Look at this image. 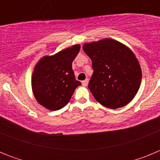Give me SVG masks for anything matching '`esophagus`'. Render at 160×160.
<instances>
[{
	"mask_svg": "<svg viewBox=\"0 0 160 160\" xmlns=\"http://www.w3.org/2000/svg\"><path fill=\"white\" fill-rule=\"evenodd\" d=\"M88 82H89V79L87 78V79H85L84 81L82 82V86H84V87H87V85H88Z\"/></svg>",
	"mask_w": 160,
	"mask_h": 160,
	"instance_id": "esophagus-1",
	"label": "esophagus"
}]
</instances>
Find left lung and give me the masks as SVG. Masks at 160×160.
I'll return each mask as SVG.
<instances>
[{
    "label": "left lung",
    "mask_w": 160,
    "mask_h": 160,
    "mask_svg": "<svg viewBox=\"0 0 160 160\" xmlns=\"http://www.w3.org/2000/svg\"><path fill=\"white\" fill-rule=\"evenodd\" d=\"M94 73L88 87L100 104L111 109L126 106L140 87L142 72L131 49L112 39L86 43Z\"/></svg>",
    "instance_id": "left-lung-1"
}]
</instances>
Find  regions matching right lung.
Here are the masks:
<instances>
[{
  "instance_id": "right-lung-1",
  "label": "right lung",
  "mask_w": 160,
  "mask_h": 160,
  "mask_svg": "<svg viewBox=\"0 0 160 160\" xmlns=\"http://www.w3.org/2000/svg\"><path fill=\"white\" fill-rule=\"evenodd\" d=\"M80 50L79 45L66 48L53 56L43 57L32 76V92L37 101L50 111H58L70 102L82 83L75 79L72 62Z\"/></svg>"
}]
</instances>
